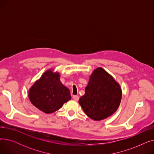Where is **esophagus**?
Returning a JSON list of instances; mask_svg holds the SVG:
<instances>
[{
  "instance_id": "obj_1",
  "label": "esophagus",
  "mask_w": 154,
  "mask_h": 154,
  "mask_svg": "<svg viewBox=\"0 0 154 154\" xmlns=\"http://www.w3.org/2000/svg\"><path fill=\"white\" fill-rule=\"evenodd\" d=\"M72 98H73V99H74V100H75V101H78L79 99V96H77V95H73Z\"/></svg>"
}]
</instances>
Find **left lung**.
<instances>
[{
    "instance_id": "obj_1",
    "label": "left lung",
    "mask_w": 154,
    "mask_h": 154,
    "mask_svg": "<svg viewBox=\"0 0 154 154\" xmlns=\"http://www.w3.org/2000/svg\"><path fill=\"white\" fill-rule=\"evenodd\" d=\"M122 98L119 84L101 67L94 70L79 103L85 114L94 120H101L117 110Z\"/></svg>"
}]
</instances>
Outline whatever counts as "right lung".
Here are the masks:
<instances>
[{
    "label": "right lung",
    "instance_id": "obj_1",
    "mask_svg": "<svg viewBox=\"0 0 154 154\" xmlns=\"http://www.w3.org/2000/svg\"><path fill=\"white\" fill-rule=\"evenodd\" d=\"M29 98L40 110L51 114L60 109L70 100L71 96L69 88L60 82L59 73H54L50 69L31 87Z\"/></svg>",
    "mask_w": 154,
    "mask_h": 154
}]
</instances>
